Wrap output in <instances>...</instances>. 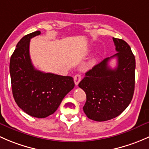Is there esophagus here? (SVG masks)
Here are the masks:
<instances>
[{"label": "esophagus", "instance_id": "34e87169", "mask_svg": "<svg viewBox=\"0 0 149 149\" xmlns=\"http://www.w3.org/2000/svg\"><path fill=\"white\" fill-rule=\"evenodd\" d=\"M81 79H82V77L79 74H77L74 77V83L75 85L77 86L78 84L79 83V82L81 81Z\"/></svg>", "mask_w": 149, "mask_h": 149}]
</instances>
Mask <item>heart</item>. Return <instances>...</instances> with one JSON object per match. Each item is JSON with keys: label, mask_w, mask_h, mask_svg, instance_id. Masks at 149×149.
I'll return each mask as SVG.
<instances>
[{"label": "heart", "mask_w": 149, "mask_h": 149, "mask_svg": "<svg viewBox=\"0 0 149 149\" xmlns=\"http://www.w3.org/2000/svg\"><path fill=\"white\" fill-rule=\"evenodd\" d=\"M95 61V59H92V60H91V63H92V64L94 63Z\"/></svg>", "instance_id": "b5f03b06"}]
</instances>
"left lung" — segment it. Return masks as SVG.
Instances as JSON below:
<instances>
[{
	"instance_id": "1",
	"label": "left lung",
	"mask_w": 149,
	"mask_h": 149,
	"mask_svg": "<svg viewBox=\"0 0 149 149\" xmlns=\"http://www.w3.org/2000/svg\"><path fill=\"white\" fill-rule=\"evenodd\" d=\"M117 53L95 65L85 73L79 87L86 93L83 110L88 118L106 121L121 114L131 102L135 87L136 60L130 46L123 39L113 38ZM117 58V67L108 62Z\"/></svg>"
}]
</instances>
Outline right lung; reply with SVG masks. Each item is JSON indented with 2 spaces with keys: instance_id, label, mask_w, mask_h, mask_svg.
Masks as SVG:
<instances>
[{
  "instance_id": "right-lung-1",
  "label": "right lung",
  "mask_w": 149,
  "mask_h": 149,
  "mask_svg": "<svg viewBox=\"0 0 149 149\" xmlns=\"http://www.w3.org/2000/svg\"><path fill=\"white\" fill-rule=\"evenodd\" d=\"M40 31L22 38L10 60V75L13 95L16 104L32 117L43 118L53 114L66 95L74 87L69 76L44 73L34 68L29 54L31 38Z\"/></svg>"
}]
</instances>
